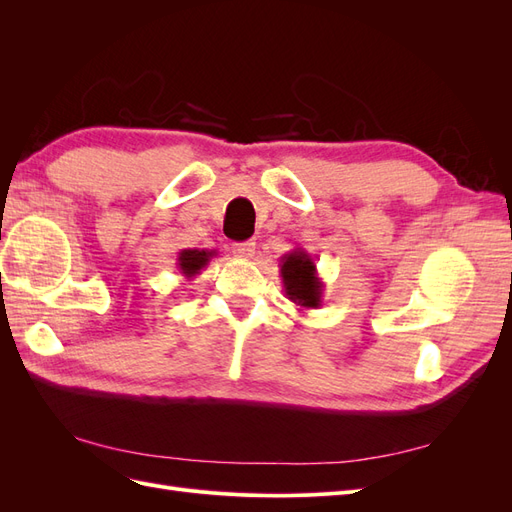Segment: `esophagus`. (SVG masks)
Listing matches in <instances>:
<instances>
[{
	"label": "esophagus",
	"mask_w": 512,
	"mask_h": 512,
	"mask_svg": "<svg viewBox=\"0 0 512 512\" xmlns=\"http://www.w3.org/2000/svg\"><path fill=\"white\" fill-rule=\"evenodd\" d=\"M232 254H235L237 258L250 260V258H254V254H256V243H254V241L235 243V245H232Z\"/></svg>",
	"instance_id": "obj_1"
}]
</instances>
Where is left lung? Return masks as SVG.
Here are the masks:
<instances>
[{
	"mask_svg": "<svg viewBox=\"0 0 512 512\" xmlns=\"http://www.w3.org/2000/svg\"><path fill=\"white\" fill-rule=\"evenodd\" d=\"M286 297L301 309H316L322 305L324 282L318 277L316 262L303 247L282 256L280 265Z\"/></svg>",
	"mask_w": 512,
	"mask_h": 512,
	"instance_id": "obj_1",
	"label": "left lung"
}]
</instances>
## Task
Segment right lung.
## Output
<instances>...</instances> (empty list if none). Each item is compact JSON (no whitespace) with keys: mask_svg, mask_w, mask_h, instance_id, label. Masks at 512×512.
<instances>
[{"mask_svg":"<svg viewBox=\"0 0 512 512\" xmlns=\"http://www.w3.org/2000/svg\"><path fill=\"white\" fill-rule=\"evenodd\" d=\"M218 256L215 250H198V247H190V250H181L177 254V269L185 277V280H192L200 271H203L209 260Z\"/></svg>","mask_w":512,"mask_h":512,"instance_id":"add662e5","label":"right lung"}]
</instances>
